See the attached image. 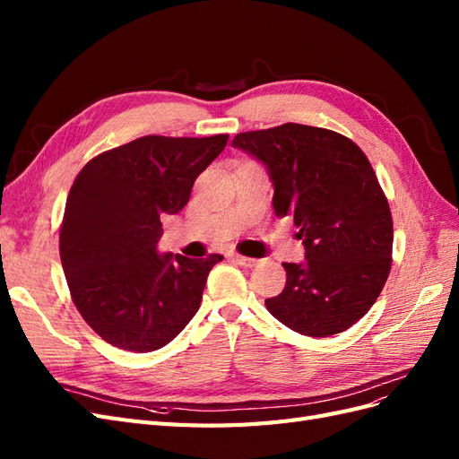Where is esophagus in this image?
I'll return each instance as SVG.
<instances>
[{
  "label": "esophagus",
  "mask_w": 459,
  "mask_h": 459,
  "mask_svg": "<svg viewBox=\"0 0 459 459\" xmlns=\"http://www.w3.org/2000/svg\"><path fill=\"white\" fill-rule=\"evenodd\" d=\"M233 258H235V262L241 264L243 268H253V266H256V264H258V260H255V258H248V256H243V255H235Z\"/></svg>",
  "instance_id": "34e87169"
}]
</instances>
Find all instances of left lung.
<instances>
[{"label": "left lung", "mask_w": 459, "mask_h": 459, "mask_svg": "<svg viewBox=\"0 0 459 459\" xmlns=\"http://www.w3.org/2000/svg\"><path fill=\"white\" fill-rule=\"evenodd\" d=\"M233 147L266 166L277 218L290 216L307 258L285 262L287 283L268 312L300 335L329 337L377 300L393 262V216L368 157L325 128L287 122L243 132Z\"/></svg>", "instance_id": "1"}]
</instances>
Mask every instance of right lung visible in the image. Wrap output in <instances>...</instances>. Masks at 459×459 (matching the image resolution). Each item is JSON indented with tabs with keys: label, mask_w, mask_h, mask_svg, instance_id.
Segmentation results:
<instances>
[{
	"label": "right lung",
	"mask_w": 459,
	"mask_h": 459,
	"mask_svg": "<svg viewBox=\"0 0 459 459\" xmlns=\"http://www.w3.org/2000/svg\"><path fill=\"white\" fill-rule=\"evenodd\" d=\"M228 137H137L76 176L59 235L63 270L82 317L117 349L159 351L197 314L206 277L224 256L160 255V218L187 204Z\"/></svg>",
	"instance_id": "obj_1"
}]
</instances>
